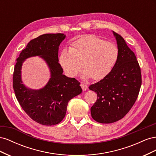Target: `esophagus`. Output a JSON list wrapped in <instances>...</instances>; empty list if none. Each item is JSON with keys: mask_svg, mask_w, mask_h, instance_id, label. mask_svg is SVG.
<instances>
[{"mask_svg": "<svg viewBox=\"0 0 156 156\" xmlns=\"http://www.w3.org/2000/svg\"><path fill=\"white\" fill-rule=\"evenodd\" d=\"M81 88H82V89H83V90H87L88 89V86H87V84H86L85 83H81Z\"/></svg>", "mask_w": 156, "mask_h": 156, "instance_id": "esophagus-1", "label": "esophagus"}]
</instances>
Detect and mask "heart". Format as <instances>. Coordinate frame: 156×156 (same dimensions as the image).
<instances>
[{"label": "heart", "mask_w": 156, "mask_h": 156, "mask_svg": "<svg viewBox=\"0 0 156 156\" xmlns=\"http://www.w3.org/2000/svg\"><path fill=\"white\" fill-rule=\"evenodd\" d=\"M118 56L119 49L115 44L88 35L73 42L69 49H63L58 60L68 76L76 77L83 64V77L98 81L110 73Z\"/></svg>", "instance_id": "obj_1"}]
</instances>
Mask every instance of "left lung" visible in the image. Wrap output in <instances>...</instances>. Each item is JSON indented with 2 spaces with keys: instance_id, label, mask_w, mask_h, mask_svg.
<instances>
[{
  "instance_id": "8db88e82",
  "label": "left lung",
  "mask_w": 156,
  "mask_h": 156,
  "mask_svg": "<svg viewBox=\"0 0 156 156\" xmlns=\"http://www.w3.org/2000/svg\"><path fill=\"white\" fill-rule=\"evenodd\" d=\"M113 34L119 49L116 62L106 77L89 87L98 96L90 108L92 117L102 124L113 123L124 118L135 103L142 84L135 53L120 34L114 31Z\"/></svg>"
}]
</instances>
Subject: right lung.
I'll list each match as a JSON object with an SVG mask.
<instances>
[{
    "instance_id": "add662e5",
    "label": "right lung",
    "mask_w": 156,
    "mask_h": 156,
    "mask_svg": "<svg viewBox=\"0 0 156 156\" xmlns=\"http://www.w3.org/2000/svg\"><path fill=\"white\" fill-rule=\"evenodd\" d=\"M66 35L45 34L30 41L17 58L13 74V88L21 107L31 119L44 126L56 125L66 113L69 101L82 92L80 83L63 75L58 63V47ZM40 55L49 66L51 78L40 90L27 88L22 83L20 69L27 58Z\"/></svg>"
}]
</instances>
